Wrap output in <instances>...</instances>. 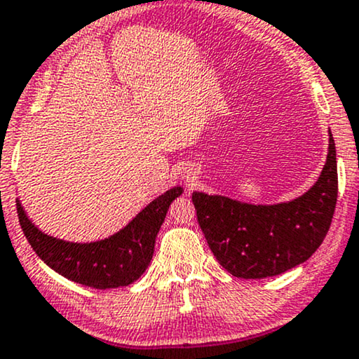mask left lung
<instances>
[{
    "instance_id": "obj_1",
    "label": "left lung",
    "mask_w": 359,
    "mask_h": 359,
    "mask_svg": "<svg viewBox=\"0 0 359 359\" xmlns=\"http://www.w3.org/2000/svg\"><path fill=\"white\" fill-rule=\"evenodd\" d=\"M338 196L337 148L330 133L322 175L304 196L272 206L193 193L209 249L234 277L265 278L304 264L332 224Z\"/></svg>"
}]
</instances>
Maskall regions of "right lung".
I'll return each instance as SVG.
<instances>
[{
    "instance_id": "1",
    "label": "right lung",
    "mask_w": 359,
    "mask_h": 359,
    "mask_svg": "<svg viewBox=\"0 0 359 359\" xmlns=\"http://www.w3.org/2000/svg\"><path fill=\"white\" fill-rule=\"evenodd\" d=\"M181 193L183 189L180 186L166 191L117 234L88 244L66 242L44 234L27 219L20 201H16V209L27 242L50 269L86 287L117 288L130 285L147 271L158 231L170 204Z\"/></svg>"
}]
</instances>
